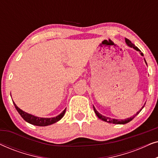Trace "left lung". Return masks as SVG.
<instances>
[{
    "label": "left lung",
    "mask_w": 158,
    "mask_h": 158,
    "mask_svg": "<svg viewBox=\"0 0 158 158\" xmlns=\"http://www.w3.org/2000/svg\"><path fill=\"white\" fill-rule=\"evenodd\" d=\"M125 42H126L127 44L128 45V46L131 47H133L134 49H136V50L138 51V52H140V55H141L142 56H144V55H143V53H142V52H141V51H140V49H139V48H138V47H136L135 44H132V43L131 42V41H130V40H129L128 39L125 38ZM144 61H145V60H144ZM145 62H146V61H145ZM144 105H145V104H144ZM143 108H144V106L142 107V109H143ZM94 109L95 113H96V114L97 115V116H98V117L99 118H100V119L103 120V121H104V122H109V123H113V124H127V123L129 122H130V121L132 120L133 118H135V116H137V114H139V112L141 111V110H142V109H141V110H140L139 111H138L137 113L136 114L135 116H132V117L128 118H127V119H124V120H118V119H115V118H109V117H106V116H102V115H101V114H99L98 112L96 111V109H95V107H94Z\"/></svg>",
    "instance_id": "obj_1"
}]
</instances>
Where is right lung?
<instances>
[{"mask_svg":"<svg viewBox=\"0 0 158 158\" xmlns=\"http://www.w3.org/2000/svg\"><path fill=\"white\" fill-rule=\"evenodd\" d=\"M14 104L15 108H16V109L17 110V111L19 112V114H20L21 117H22L26 122L29 123V124L35 125V126H40V127L48 126V125L52 124L54 123H56L57 122H58V121H60L62 117H63L66 110V109H64V111L60 114V115L56 116V117L40 118V117H36L35 116H33L31 115V114H29L27 113V112L22 111V110L19 109V108L15 104L14 102Z\"/></svg>","mask_w":158,"mask_h":158,"instance_id":"obj_1","label":"right lung"}]
</instances>
